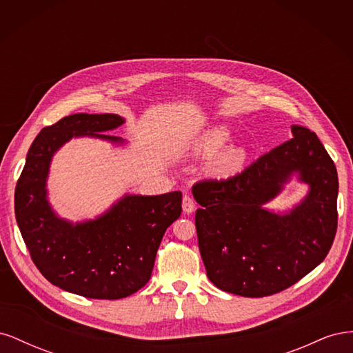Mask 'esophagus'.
I'll use <instances>...</instances> for the list:
<instances>
[{
	"instance_id": "obj_1",
	"label": "esophagus",
	"mask_w": 353,
	"mask_h": 353,
	"mask_svg": "<svg viewBox=\"0 0 353 353\" xmlns=\"http://www.w3.org/2000/svg\"><path fill=\"white\" fill-rule=\"evenodd\" d=\"M194 208H196L194 200L191 199L190 196L185 194V196L183 197V210H184V213H187V215H190V213L194 210Z\"/></svg>"
}]
</instances>
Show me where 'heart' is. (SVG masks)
Listing matches in <instances>:
<instances>
[{
	"label": "heart",
	"mask_w": 353,
	"mask_h": 353,
	"mask_svg": "<svg viewBox=\"0 0 353 353\" xmlns=\"http://www.w3.org/2000/svg\"><path fill=\"white\" fill-rule=\"evenodd\" d=\"M231 132L225 126H213L203 132L194 143V153L203 157L218 155L210 160L208 170L213 176L228 178L239 174L249 159V150L244 145H230Z\"/></svg>",
	"instance_id": "1"
}]
</instances>
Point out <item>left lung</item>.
Segmentation results:
<instances>
[{"label": "left lung", "instance_id": "left-lung-1", "mask_svg": "<svg viewBox=\"0 0 353 353\" xmlns=\"http://www.w3.org/2000/svg\"><path fill=\"white\" fill-rule=\"evenodd\" d=\"M292 135L243 172L193 187L201 259L223 292L279 293L316 268L331 249L337 230L334 162L307 128L293 125ZM294 174L308 185L307 196L290 211L266 210Z\"/></svg>", "mask_w": 353, "mask_h": 353}]
</instances>
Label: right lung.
Returning <instances> with one entry per match:
<instances>
[{
	"label": "right lung",
	"mask_w": 353,
	"mask_h": 353,
	"mask_svg": "<svg viewBox=\"0 0 353 353\" xmlns=\"http://www.w3.org/2000/svg\"><path fill=\"white\" fill-rule=\"evenodd\" d=\"M119 114L77 113L42 130L32 143L14 193L16 221L30 258L46 279L88 299H122L144 287L170 223L181 215V191L125 194L95 219L60 218L48 201L50 165L72 138L91 137L123 145L110 132Z\"/></svg>",
	"instance_id": "1"
}]
</instances>
